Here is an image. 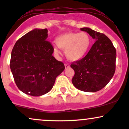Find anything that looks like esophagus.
Instances as JSON below:
<instances>
[{
	"label": "esophagus",
	"instance_id": "1",
	"mask_svg": "<svg viewBox=\"0 0 129 129\" xmlns=\"http://www.w3.org/2000/svg\"><path fill=\"white\" fill-rule=\"evenodd\" d=\"M64 66H65V68H68L70 67V64H68V63H65Z\"/></svg>",
	"mask_w": 129,
	"mask_h": 129
}]
</instances>
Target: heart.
I'll list each match as a JSON object with an SVG mask.
<instances>
[{"instance_id":"obj_1","label":"heart","mask_w":129,"mask_h":129,"mask_svg":"<svg viewBox=\"0 0 129 129\" xmlns=\"http://www.w3.org/2000/svg\"><path fill=\"white\" fill-rule=\"evenodd\" d=\"M56 43L59 48L65 49V55L68 59L76 61L87 54L91 46V39L88 34L85 32H69L58 36L56 38ZM53 51L55 54H60L58 47L54 46Z\"/></svg>"}]
</instances>
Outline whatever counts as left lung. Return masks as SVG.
<instances>
[{"mask_svg":"<svg viewBox=\"0 0 129 129\" xmlns=\"http://www.w3.org/2000/svg\"><path fill=\"white\" fill-rule=\"evenodd\" d=\"M80 29L96 41L83 58L71 64L75 71L72 83L81 91L95 92L105 87L114 75L116 49L105 34L88 27Z\"/></svg>","mask_w":129,"mask_h":129,"instance_id":"obj_1","label":"left lung"}]
</instances>
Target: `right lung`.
<instances>
[{"instance_id":"1","label":"right lung","mask_w":129,"mask_h":129,"mask_svg":"<svg viewBox=\"0 0 129 129\" xmlns=\"http://www.w3.org/2000/svg\"><path fill=\"white\" fill-rule=\"evenodd\" d=\"M48 36L47 29H34L17 41L12 49L11 71L18 88L27 95L39 96L49 92L65 68L52 55Z\"/></svg>"}]
</instances>
